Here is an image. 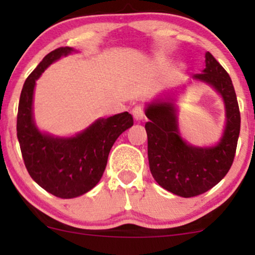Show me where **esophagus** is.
Segmentation results:
<instances>
[{"label": "esophagus", "mask_w": 255, "mask_h": 255, "mask_svg": "<svg viewBox=\"0 0 255 255\" xmlns=\"http://www.w3.org/2000/svg\"><path fill=\"white\" fill-rule=\"evenodd\" d=\"M131 114H133L134 119H135L136 121L144 120L145 118V110L141 105H136V107H134L133 110H131Z\"/></svg>", "instance_id": "obj_1"}]
</instances>
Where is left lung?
I'll return each instance as SVG.
<instances>
[{
	"mask_svg": "<svg viewBox=\"0 0 255 255\" xmlns=\"http://www.w3.org/2000/svg\"><path fill=\"white\" fill-rule=\"evenodd\" d=\"M193 78L212 85L224 99L227 126L218 145L201 148L184 142L178 133L176 114L170 102H156L146 109L150 120L145 124V129L152 176L160 187L183 198L203 194L228 174L235 157L241 127L231 79L209 51L205 55L204 72Z\"/></svg>",
	"mask_w": 255,
	"mask_h": 255,
	"instance_id": "obj_1",
	"label": "left lung"
}]
</instances>
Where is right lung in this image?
<instances>
[{
    "label": "right lung",
    "instance_id": "add662e5",
    "mask_svg": "<svg viewBox=\"0 0 255 255\" xmlns=\"http://www.w3.org/2000/svg\"><path fill=\"white\" fill-rule=\"evenodd\" d=\"M72 51L61 46L40 61L22 86L16 118L17 140L28 174L46 192L62 199L83 195L99 182L114 142L133 126V118L125 111L98 120L83 133L66 139L37 129L32 118L36 80L52 62Z\"/></svg>",
    "mask_w": 255,
    "mask_h": 255
}]
</instances>
